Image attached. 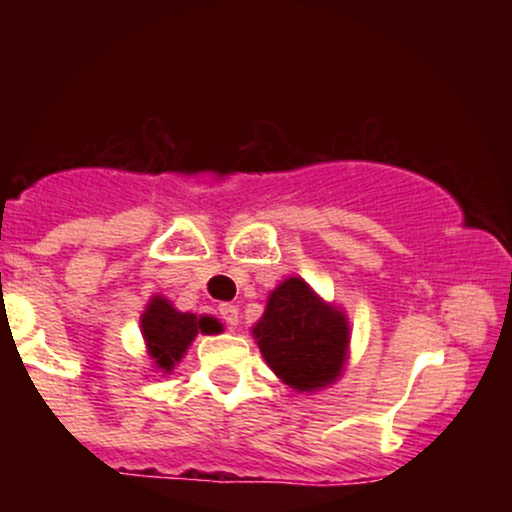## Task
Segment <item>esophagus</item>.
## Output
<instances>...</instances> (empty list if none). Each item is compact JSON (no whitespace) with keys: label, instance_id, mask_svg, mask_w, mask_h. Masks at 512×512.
Segmentation results:
<instances>
[{"label":"esophagus","instance_id":"obj_1","mask_svg":"<svg viewBox=\"0 0 512 512\" xmlns=\"http://www.w3.org/2000/svg\"><path fill=\"white\" fill-rule=\"evenodd\" d=\"M219 315H221V320L226 322L228 327H236V325H238V320H240L238 308H236V305H231V303H223V305H219Z\"/></svg>","mask_w":512,"mask_h":512}]
</instances>
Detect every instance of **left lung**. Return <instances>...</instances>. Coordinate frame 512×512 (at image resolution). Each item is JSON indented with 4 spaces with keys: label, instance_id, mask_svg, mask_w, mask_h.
<instances>
[{
    "label": "left lung",
    "instance_id": "1",
    "mask_svg": "<svg viewBox=\"0 0 512 512\" xmlns=\"http://www.w3.org/2000/svg\"><path fill=\"white\" fill-rule=\"evenodd\" d=\"M252 334L276 378L298 392L332 385L349 356V320L301 276H289L269 293Z\"/></svg>",
    "mask_w": 512,
    "mask_h": 512
}]
</instances>
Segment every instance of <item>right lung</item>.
<instances>
[{
  "label": "right lung",
  "instance_id": "1",
  "mask_svg": "<svg viewBox=\"0 0 512 512\" xmlns=\"http://www.w3.org/2000/svg\"><path fill=\"white\" fill-rule=\"evenodd\" d=\"M223 330L221 322L209 315L180 313L173 303L163 296H154L146 305L142 315V334L149 356L154 358L156 368L170 373L175 363L190 349L192 339L202 334H219Z\"/></svg>",
  "mask_w": 512,
  "mask_h": 512
}]
</instances>
